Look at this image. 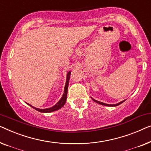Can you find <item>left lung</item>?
Masks as SVG:
<instances>
[{
    "label": "left lung",
    "mask_w": 151,
    "mask_h": 151,
    "mask_svg": "<svg viewBox=\"0 0 151 151\" xmlns=\"http://www.w3.org/2000/svg\"><path fill=\"white\" fill-rule=\"evenodd\" d=\"M92 100H93V101H94V102H96V103H97L101 104V105H105V106H109V107H115V106H118V105H120L121 103H122L124 101H121L120 103H117V104H114V105H109V104H106V103H102V102L98 101H96V100H95V99H92Z\"/></svg>",
    "instance_id": "obj_1"
}]
</instances>
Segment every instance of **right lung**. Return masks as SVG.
Wrapping results in <instances>:
<instances>
[{"label":"right lung","mask_w":151,"mask_h":151,"mask_svg":"<svg viewBox=\"0 0 151 151\" xmlns=\"http://www.w3.org/2000/svg\"><path fill=\"white\" fill-rule=\"evenodd\" d=\"M70 74H71L70 71H69L68 73H67L66 81H65V88H64V92H63V94L62 97H61V99L59 100L58 103H57L55 105H54L53 107L47 108V109H38V108H35V107H33L32 105H29V104H28V103L27 104H28L29 105H30L31 107H33V109H35V110H37V111H40V112H42V113H49V112L57 111V110L61 109V108L65 105V102H66L68 88V83H69L70 77Z\"/></svg>","instance_id":"1"}]
</instances>
